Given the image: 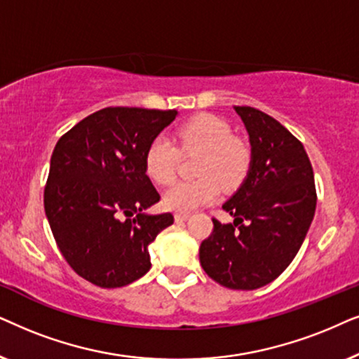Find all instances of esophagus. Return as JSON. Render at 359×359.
Wrapping results in <instances>:
<instances>
[{"instance_id":"obj_1","label":"esophagus","mask_w":359,"mask_h":359,"mask_svg":"<svg viewBox=\"0 0 359 359\" xmlns=\"http://www.w3.org/2000/svg\"><path fill=\"white\" fill-rule=\"evenodd\" d=\"M189 217H190V213H187V212H177L174 215L175 222H184V219H187Z\"/></svg>"}]
</instances>
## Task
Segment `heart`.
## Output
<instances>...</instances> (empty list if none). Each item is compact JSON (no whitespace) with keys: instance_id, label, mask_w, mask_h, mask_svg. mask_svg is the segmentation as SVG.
Returning a JSON list of instances; mask_svg holds the SVG:
<instances>
[{"instance_id":"b5f03b06","label":"heart","mask_w":359,"mask_h":359,"mask_svg":"<svg viewBox=\"0 0 359 359\" xmlns=\"http://www.w3.org/2000/svg\"><path fill=\"white\" fill-rule=\"evenodd\" d=\"M180 151H202L195 180H182L164 194V207L190 212L218 197L222 185L235 189L250 170L251 152L245 142L233 137L231 126L215 114H198L175 133ZM179 149L165 136H156L146 147L144 169L152 182L169 185L175 177Z\"/></svg>"}]
</instances>
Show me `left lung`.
<instances>
[{
  "label": "left lung",
  "mask_w": 359,
  "mask_h": 359,
  "mask_svg": "<svg viewBox=\"0 0 359 359\" xmlns=\"http://www.w3.org/2000/svg\"><path fill=\"white\" fill-rule=\"evenodd\" d=\"M250 135L251 164L245 182L200 245V264L215 283L255 290L272 283L297 255L315 215L313 169L304 144L269 114L235 107Z\"/></svg>",
  "instance_id": "1"
}]
</instances>
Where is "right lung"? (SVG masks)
<instances>
[{
    "label": "right lung",
    "instance_id": "obj_1",
    "mask_svg": "<svg viewBox=\"0 0 359 359\" xmlns=\"http://www.w3.org/2000/svg\"><path fill=\"white\" fill-rule=\"evenodd\" d=\"M175 109L109 107L83 118L57 141L44 208L72 269L103 289L135 283L151 269L147 246L174 223L142 210L159 202L144 169L149 142Z\"/></svg>",
    "mask_w": 359,
    "mask_h": 359
}]
</instances>
